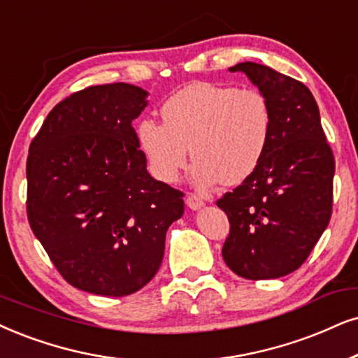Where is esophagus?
Instances as JSON below:
<instances>
[{
  "instance_id": "1",
  "label": "esophagus",
  "mask_w": 358,
  "mask_h": 358,
  "mask_svg": "<svg viewBox=\"0 0 358 358\" xmlns=\"http://www.w3.org/2000/svg\"><path fill=\"white\" fill-rule=\"evenodd\" d=\"M187 206L189 210L198 211L205 206V201H203L200 196H196V194H189V196H187Z\"/></svg>"
}]
</instances>
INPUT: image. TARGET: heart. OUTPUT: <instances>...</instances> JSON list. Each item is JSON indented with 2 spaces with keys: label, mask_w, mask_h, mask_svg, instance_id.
I'll list each match as a JSON object with an SVG mask.
<instances>
[{
  "label": "heart",
  "mask_w": 358,
  "mask_h": 358,
  "mask_svg": "<svg viewBox=\"0 0 358 358\" xmlns=\"http://www.w3.org/2000/svg\"><path fill=\"white\" fill-rule=\"evenodd\" d=\"M164 122L138 124L140 150L158 180H178L192 155L193 182L208 188L244 182L268 150L273 110L256 89L198 83L173 94L162 107Z\"/></svg>",
  "instance_id": "heart-1"
}]
</instances>
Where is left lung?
<instances>
[{"label": "left lung", "mask_w": 358, "mask_h": 358, "mask_svg": "<svg viewBox=\"0 0 358 358\" xmlns=\"http://www.w3.org/2000/svg\"><path fill=\"white\" fill-rule=\"evenodd\" d=\"M273 110L268 150L257 169L216 201L228 215V268L244 279H278L307 259L332 215L336 162L317 102L304 84L256 62H239Z\"/></svg>", "instance_id": "left-lung-1"}]
</instances>
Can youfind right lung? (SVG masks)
<instances>
[{"label": "right lung", "instance_id": "add662e5", "mask_svg": "<svg viewBox=\"0 0 358 358\" xmlns=\"http://www.w3.org/2000/svg\"><path fill=\"white\" fill-rule=\"evenodd\" d=\"M148 92L115 83L59 102L29 147L28 220L71 286L107 297L137 292L160 268L183 193L147 170L132 120Z\"/></svg>", "mask_w": 358, "mask_h": 358}]
</instances>
